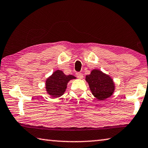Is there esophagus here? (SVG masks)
<instances>
[{
  "label": "esophagus",
  "mask_w": 148,
  "mask_h": 148,
  "mask_svg": "<svg viewBox=\"0 0 148 148\" xmlns=\"http://www.w3.org/2000/svg\"><path fill=\"white\" fill-rule=\"evenodd\" d=\"M77 78H79V79H82L83 77H84V75L83 74H82L81 72H77V73L76 74Z\"/></svg>",
  "instance_id": "esophagus-1"
}]
</instances>
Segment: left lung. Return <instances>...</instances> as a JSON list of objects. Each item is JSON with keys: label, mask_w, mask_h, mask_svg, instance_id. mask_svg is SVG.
<instances>
[{"label": "left lung", "mask_w": 148, "mask_h": 148, "mask_svg": "<svg viewBox=\"0 0 148 148\" xmlns=\"http://www.w3.org/2000/svg\"><path fill=\"white\" fill-rule=\"evenodd\" d=\"M92 94L99 100H105L111 97L114 90L112 79L99 70H93L90 75L86 76Z\"/></svg>", "instance_id": "1"}]
</instances>
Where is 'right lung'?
Returning <instances> with one entry per match:
<instances>
[{
  "mask_svg": "<svg viewBox=\"0 0 148 148\" xmlns=\"http://www.w3.org/2000/svg\"><path fill=\"white\" fill-rule=\"evenodd\" d=\"M75 78L72 75H65L61 70H57L46 80V90L53 97H60L64 94L68 82Z\"/></svg>",
  "mask_w": 148,
  "mask_h": 148,
  "instance_id": "1",
  "label": "right lung"
}]
</instances>
